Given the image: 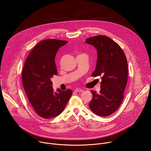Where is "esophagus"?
Here are the masks:
<instances>
[{
  "label": "esophagus",
  "mask_w": 151,
  "mask_h": 151,
  "mask_svg": "<svg viewBox=\"0 0 151 151\" xmlns=\"http://www.w3.org/2000/svg\"><path fill=\"white\" fill-rule=\"evenodd\" d=\"M75 91L76 92H81L83 91V89H81V88H76V89L75 90Z\"/></svg>",
  "instance_id": "esophagus-1"
}]
</instances>
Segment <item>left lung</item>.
Masks as SVG:
<instances>
[{
	"instance_id": "left-lung-1",
	"label": "left lung",
	"mask_w": 151,
	"mask_h": 151,
	"mask_svg": "<svg viewBox=\"0 0 151 151\" xmlns=\"http://www.w3.org/2000/svg\"><path fill=\"white\" fill-rule=\"evenodd\" d=\"M97 50L96 66L92 76H101L99 93L92 90L88 104L96 115L107 116L115 112L122 104L128 76L126 57L119 45L106 36H95L86 40Z\"/></svg>"
}]
</instances>
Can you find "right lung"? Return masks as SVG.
<instances>
[{
  "label": "right lung",
  "instance_id": "obj_1",
  "mask_svg": "<svg viewBox=\"0 0 151 151\" xmlns=\"http://www.w3.org/2000/svg\"><path fill=\"white\" fill-rule=\"evenodd\" d=\"M68 42L48 39L38 43L28 56L23 70L22 83L35 112L45 119L61 114L72 95V90L55 92L51 78L58 73L55 56Z\"/></svg>",
  "mask_w": 151,
  "mask_h": 151
}]
</instances>
